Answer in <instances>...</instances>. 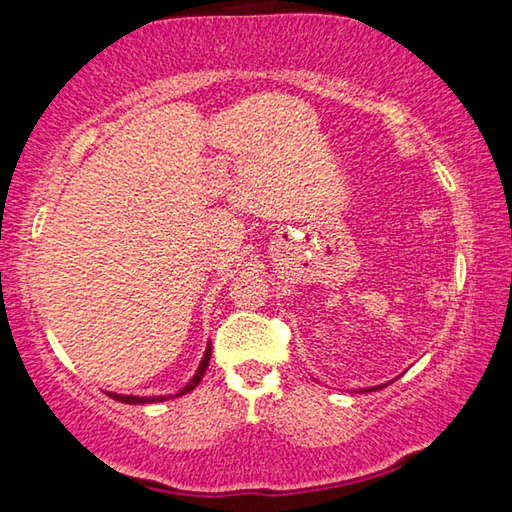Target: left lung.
<instances>
[{
    "label": "left lung",
    "instance_id": "left-lung-1",
    "mask_svg": "<svg viewBox=\"0 0 512 512\" xmlns=\"http://www.w3.org/2000/svg\"><path fill=\"white\" fill-rule=\"evenodd\" d=\"M386 384H381V386H370V388H361V393H370V391H379V388H384Z\"/></svg>",
    "mask_w": 512,
    "mask_h": 512
}]
</instances>
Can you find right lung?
<instances>
[{"mask_svg":"<svg viewBox=\"0 0 512 512\" xmlns=\"http://www.w3.org/2000/svg\"><path fill=\"white\" fill-rule=\"evenodd\" d=\"M210 357H212V343H207V348H205V354H203V359H201V363H198V368H196V372H194V377L187 381V384L180 388L178 393H173V395H155V397H137V395H119V393H108V397H112V400H117V402H124V404H153V402H164V400H173V397H180V395H187L189 391H194V388L201 384V379H203V375H205V370H207V366H210Z\"/></svg>","mask_w":512,"mask_h":512,"instance_id":"1","label":"right lung"}]
</instances>
